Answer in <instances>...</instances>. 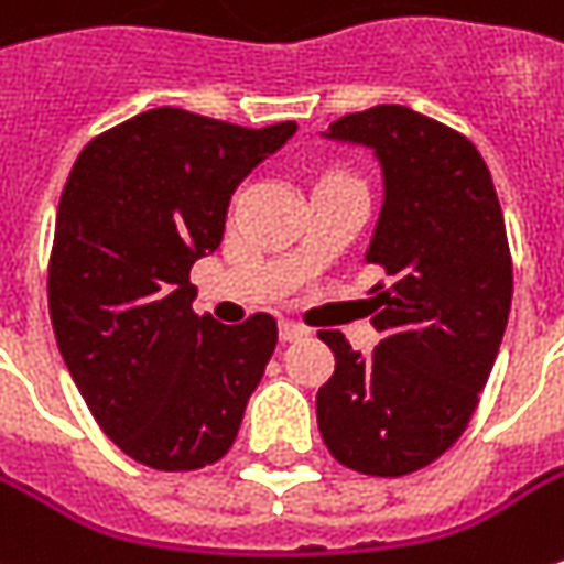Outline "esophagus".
Instances as JSON below:
<instances>
[{
  "label": "esophagus",
  "mask_w": 564,
  "mask_h": 564,
  "mask_svg": "<svg viewBox=\"0 0 564 564\" xmlns=\"http://www.w3.org/2000/svg\"><path fill=\"white\" fill-rule=\"evenodd\" d=\"M308 328L306 325H300V322H281V340L283 344H290V340H300V337H306Z\"/></svg>",
  "instance_id": "1"
}]
</instances>
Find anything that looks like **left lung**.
Segmentation results:
<instances>
[{
	"instance_id": "8db88e82",
	"label": "left lung",
	"mask_w": 564,
	"mask_h": 564,
	"mask_svg": "<svg viewBox=\"0 0 564 564\" xmlns=\"http://www.w3.org/2000/svg\"><path fill=\"white\" fill-rule=\"evenodd\" d=\"M325 138L366 144L384 202L366 261L381 344L359 356L340 330L315 398L328 452L369 477H404L452 448L479 404L511 312V252L486 160L470 138L423 112L381 104L330 122Z\"/></svg>"
}]
</instances>
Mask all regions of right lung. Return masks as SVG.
Returning a JSON list of instances; mask_svg holds the SVG:
<instances>
[{
  "label": "right lung",
  "instance_id": "add662e5",
  "mask_svg": "<svg viewBox=\"0 0 564 564\" xmlns=\"http://www.w3.org/2000/svg\"><path fill=\"white\" fill-rule=\"evenodd\" d=\"M293 132L160 107L87 141L68 173L50 318L97 426L144 467L198 470L236 442L278 322L198 315L188 271L220 246L236 185Z\"/></svg>",
  "mask_w": 564,
  "mask_h": 564
}]
</instances>
